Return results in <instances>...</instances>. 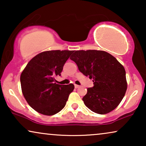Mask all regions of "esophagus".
I'll use <instances>...</instances> for the list:
<instances>
[{
    "label": "esophagus",
    "instance_id": "esophagus-1",
    "mask_svg": "<svg viewBox=\"0 0 146 146\" xmlns=\"http://www.w3.org/2000/svg\"><path fill=\"white\" fill-rule=\"evenodd\" d=\"M74 87H75V88H78L80 87V86L77 85V84H74Z\"/></svg>",
    "mask_w": 146,
    "mask_h": 146
}]
</instances>
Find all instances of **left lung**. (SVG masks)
<instances>
[{"label": "left lung", "mask_w": 146, "mask_h": 146, "mask_svg": "<svg viewBox=\"0 0 146 146\" xmlns=\"http://www.w3.org/2000/svg\"><path fill=\"white\" fill-rule=\"evenodd\" d=\"M70 59L78 70L93 80L82 100L94 112L106 114L116 108L127 90L124 68L115 57L102 50H76Z\"/></svg>", "instance_id": "8db88e82"}]
</instances>
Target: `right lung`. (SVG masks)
<instances>
[{
	"label": "right lung",
	"mask_w": 146,
	"mask_h": 146,
	"mask_svg": "<svg viewBox=\"0 0 146 146\" xmlns=\"http://www.w3.org/2000/svg\"><path fill=\"white\" fill-rule=\"evenodd\" d=\"M72 52L59 50L42 52L32 58L21 73L24 97L38 113L52 115L65 106L74 86L58 84L55 77L61 75L64 65Z\"/></svg>",
	"instance_id": "obj_1"
}]
</instances>
